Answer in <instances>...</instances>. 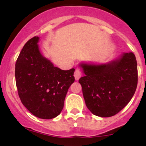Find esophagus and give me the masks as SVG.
<instances>
[{
	"label": "esophagus",
	"mask_w": 146,
	"mask_h": 146,
	"mask_svg": "<svg viewBox=\"0 0 146 146\" xmlns=\"http://www.w3.org/2000/svg\"><path fill=\"white\" fill-rule=\"evenodd\" d=\"M74 77L75 80H79V79L82 77V72L80 69H76L74 73Z\"/></svg>",
	"instance_id": "esophagus-1"
}]
</instances>
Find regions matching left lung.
Segmentation results:
<instances>
[{
    "mask_svg": "<svg viewBox=\"0 0 146 146\" xmlns=\"http://www.w3.org/2000/svg\"><path fill=\"white\" fill-rule=\"evenodd\" d=\"M84 76L79 80L88 109L93 115L109 117L129 103L138 81L136 58L123 53L106 63L81 62Z\"/></svg>",
    "mask_w": 146,
    "mask_h": 146,
    "instance_id": "left-lung-1",
    "label": "left lung"
}]
</instances>
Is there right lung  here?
I'll use <instances>...</instances> for the list:
<instances>
[{
	"label": "right lung",
	"mask_w": 146,
	"mask_h": 146,
	"mask_svg": "<svg viewBox=\"0 0 146 146\" xmlns=\"http://www.w3.org/2000/svg\"><path fill=\"white\" fill-rule=\"evenodd\" d=\"M40 38L27 42L16 63L15 78L23 104L38 118L50 119L60 115L68 88L74 82L75 69L56 67L40 51Z\"/></svg>",
	"instance_id": "add662e5"
}]
</instances>
